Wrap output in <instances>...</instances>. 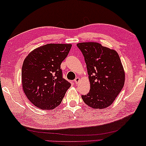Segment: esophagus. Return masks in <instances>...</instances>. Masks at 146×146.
I'll use <instances>...</instances> for the list:
<instances>
[{
	"label": "esophagus",
	"mask_w": 146,
	"mask_h": 146,
	"mask_svg": "<svg viewBox=\"0 0 146 146\" xmlns=\"http://www.w3.org/2000/svg\"><path fill=\"white\" fill-rule=\"evenodd\" d=\"M74 81H75L76 84H78V83H79V82L80 81V78H76L74 80Z\"/></svg>",
	"instance_id": "esophagus-1"
}]
</instances>
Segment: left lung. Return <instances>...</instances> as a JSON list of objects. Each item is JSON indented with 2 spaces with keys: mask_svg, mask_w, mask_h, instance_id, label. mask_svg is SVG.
I'll return each mask as SVG.
<instances>
[{
  "mask_svg": "<svg viewBox=\"0 0 146 146\" xmlns=\"http://www.w3.org/2000/svg\"><path fill=\"white\" fill-rule=\"evenodd\" d=\"M77 46L84 57L90 89L82 98L94 109L112 105L124 86L125 70L119 54L97 42H82Z\"/></svg>",
  "mask_w": 146,
  "mask_h": 146,
  "instance_id": "8db88e82",
  "label": "left lung"
}]
</instances>
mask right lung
<instances>
[{
	"mask_svg": "<svg viewBox=\"0 0 146 146\" xmlns=\"http://www.w3.org/2000/svg\"><path fill=\"white\" fill-rule=\"evenodd\" d=\"M72 44L50 43L31 51L22 66L24 93L35 107L52 110L60 105L70 83L62 78L60 65Z\"/></svg>",
	"mask_w": 146,
	"mask_h": 146,
	"instance_id": "right-lung-1",
	"label": "right lung"
}]
</instances>
